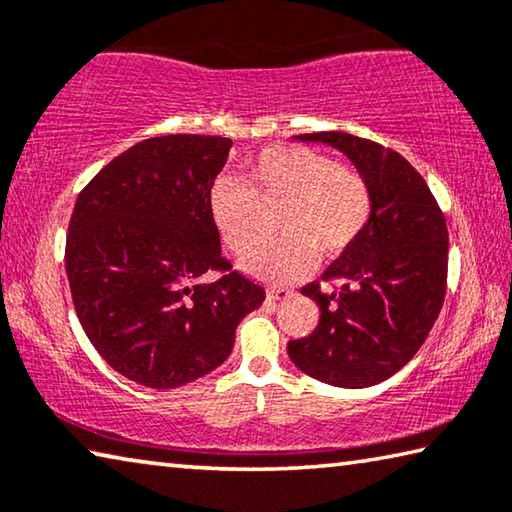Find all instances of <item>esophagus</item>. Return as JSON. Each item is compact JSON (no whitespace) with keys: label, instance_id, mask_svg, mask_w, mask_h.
Masks as SVG:
<instances>
[{"label":"esophagus","instance_id":"obj_1","mask_svg":"<svg viewBox=\"0 0 512 512\" xmlns=\"http://www.w3.org/2000/svg\"><path fill=\"white\" fill-rule=\"evenodd\" d=\"M293 296V289H268V298L271 300H287Z\"/></svg>","mask_w":512,"mask_h":512}]
</instances>
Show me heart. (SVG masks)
<instances>
[{
    "instance_id": "1",
    "label": "heart",
    "mask_w": 512,
    "mask_h": 512,
    "mask_svg": "<svg viewBox=\"0 0 512 512\" xmlns=\"http://www.w3.org/2000/svg\"><path fill=\"white\" fill-rule=\"evenodd\" d=\"M246 180L221 178L210 192L216 230L241 253L257 235L259 205L280 203L275 239H264L241 257V268L268 282H291L309 268L314 250L336 257L348 250L372 214L366 176L350 164L307 146H271L246 171Z\"/></svg>"
}]
</instances>
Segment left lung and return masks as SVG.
I'll use <instances>...</instances> for the list:
<instances>
[{"label":"left lung","mask_w":512,"mask_h":512,"mask_svg":"<svg viewBox=\"0 0 512 512\" xmlns=\"http://www.w3.org/2000/svg\"><path fill=\"white\" fill-rule=\"evenodd\" d=\"M339 149L366 176L370 221L327 266L323 284L302 287L320 307L318 327L289 341L305 375L341 388L393 377L420 350L447 289V223L427 183L400 153L363 137L325 131L296 135Z\"/></svg>","instance_id":"left-lung-1"}]
</instances>
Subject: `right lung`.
Segmentation results:
<instances>
[{
  "label": "right lung",
  "instance_id": "obj_1",
  "mask_svg": "<svg viewBox=\"0 0 512 512\" xmlns=\"http://www.w3.org/2000/svg\"><path fill=\"white\" fill-rule=\"evenodd\" d=\"M232 140L151 137L117 155L76 198L65 271L76 316L110 368L178 388L230 357L264 289L221 255L210 192ZM221 270L216 283L202 275Z\"/></svg>",
  "mask_w": 512,
  "mask_h": 512
}]
</instances>
